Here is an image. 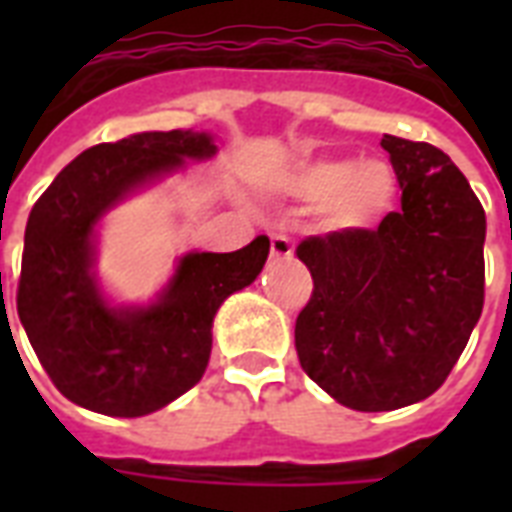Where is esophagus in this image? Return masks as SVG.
<instances>
[{"label": "esophagus", "instance_id": "1", "mask_svg": "<svg viewBox=\"0 0 512 512\" xmlns=\"http://www.w3.org/2000/svg\"><path fill=\"white\" fill-rule=\"evenodd\" d=\"M292 241L287 239V236H281V233H273L271 236V257H276V260H287V257H292Z\"/></svg>", "mask_w": 512, "mask_h": 512}]
</instances>
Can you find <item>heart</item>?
<instances>
[{
  "label": "heart",
  "instance_id": "1",
  "mask_svg": "<svg viewBox=\"0 0 512 512\" xmlns=\"http://www.w3.org/2000/svg\"><path fill=\"white\" fill-rule=\"evenodd\" d=\"M289 191L308 201H324V223L332 231L353 233L372 228L396 199V175L380 159L366 162L305 164L289 180Z\"/></svg>",
  "mask_w": 512,
  "mask_h": 512
}]
</instances>
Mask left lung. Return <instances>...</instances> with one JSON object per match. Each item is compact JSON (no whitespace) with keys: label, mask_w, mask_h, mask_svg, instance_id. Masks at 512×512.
<instances>
[{"label":"left lung","mask_w":512,"mask_h":512,"mask_svg":"<svg viewBox=\"0 0 512 512\" xmlns=\"http://www.w3.org/2000/svg\"><path fill=\"white\" fill-rule=\"evenodd\" d=\"M401 209L377 231L311 236L313 295L295 324L300 366L337 404L390 412L436 393L484 308L486 215L454 162L385 135Z\"/></svg>","instance_id":"8db88e82"}]
</instances>
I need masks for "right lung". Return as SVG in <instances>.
<instances>
[{
    "label": "right lung",
    "mask_w": 512,
    "mask_h": 512,
    "mask_svg": "<svg viewBox=\"0 0 512 512\" xmlns=\"http://www.w3.org/2000/svg\"><path fill=\"white\" fill-rule=\"evenodd\" d=\"M217 154L209 132H138L87 148L31 209L18 316L55 388L111 417H143L201 380L217 308L260 276L271 241L236 252H188L143 305L114 303L95 273L100 220L185 162Z\"/></svg>",
    "instance_id": "obj_1"
}]
</instances>
